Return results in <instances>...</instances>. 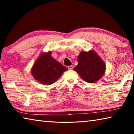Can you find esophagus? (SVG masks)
<instances>
[{"instance_id":"34e87169","label":"esophagus","mask_w":134,"mask_h":134,"mask_svg":"<svg viewBox=\"0 0 134 134\" xmlns=\"http://www.w3.org/2000/svg\"><path fill=\"white\" fill-rule=\"evenodd\" d=\"M68 69H69V70H72V69H73V67H72V65H70V66L68 67Z\"/></svg>"}]
</instances>
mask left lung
Segmentation results:
<instances>
[{
	"label": "left lung",
	"instance_id": "8db88e82",
	"mask_svg": "<svg viewBox=\"0 0 134 134\" xmlns=\"http://www.w3.org/2000/svg\"><path fill=\"white\" fill-rule=\"evenodd\" d=\"M77 61L79 64L74 68V70L86 82H96L105 73V63L93 50L81 52L78 56Z\"/></svg>",
	"mask_w": 134,
	"mask_h": 134
}]
</instances>
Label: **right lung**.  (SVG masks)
Instances as JSON below:
<instances>
[{"mask_svg": "<svg viewBox=\"0 0 134 134\" xmlns=\"http://www.w3.org/2000/svg\"><path fill=\"white\" fill-rule=\"evenodd\" d=\"M67 69L51 57L50 51L40 55L31 69L35 79L45 85H51L58 80Z\"/></svg>", "mask_w": 134, "mask_h": 134, "instance_id": "obj_1", "label": "right lung"}]
</instances>
